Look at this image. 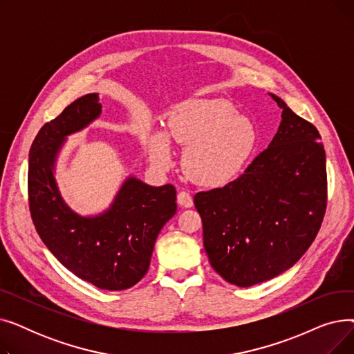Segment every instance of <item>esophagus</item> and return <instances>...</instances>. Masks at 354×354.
Wrapping results in <instances>:
<instances>
[{
    "label": "esophagus",
    "mask_w": 354,
    "mask_h": 354,
    "mask_svg": "<svg viewBox=\"0 0 354 354\" xmlns=\"http://www.w3.org/2000/svg\"><path fill=\"white\" fill-rule=\"evenodd\" d=\"M178 203L182 208H191V207H194V199H192L189 192L180 191L178 194Z\"/></svg>",
    "instance_id": "obj_1"
}]
</instances>
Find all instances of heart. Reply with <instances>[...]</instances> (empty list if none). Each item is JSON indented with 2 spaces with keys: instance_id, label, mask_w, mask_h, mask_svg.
Returning a JSON list of instances; mask_svg holds the SVG:
<instances>
[{
  "instance_id": "obj_1",
  "label": "heart",
  "mask_w": 354,
  "mask_h": 354,
  "mask_svg": "<svg viewBox=\"0 0 354 354\" xmlns=\"http://www.w3.org/2000/svg\"><path fill=\"white\" fill-rule=\"evenodd\" d=\"M169 136L187 149L183 171L203 187H221L232 180L245 166L258 143L254 123L236 115L224 99H196L179 104L167 123V135L153 130L147 138L152 163L167 167L172 162Z\"/></svg>"
}]
</instances>
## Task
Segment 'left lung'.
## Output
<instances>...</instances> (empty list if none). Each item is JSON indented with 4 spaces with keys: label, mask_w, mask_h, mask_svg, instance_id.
I'll list each match as a JSON object with an SVG mask.
<instances>
[{
    "label": "left lung",
    "mask_w": 354,
    "mask_h": 354,
    "mask_svg": "<svg viewBox=\"0 0 354 354\" xmlns=\"http://www.w3.org/2000/svg\"><path fill=\"white\" fill-rule=\"evenodd\" d=\"M283 109L270 146L225 187L194 196L212 268L238 287L292 267L313 244L327 208L326 152L313 123Z\"/></svg>",
    "instance_id": "obj_1"
}]
</instances>
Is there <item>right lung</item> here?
Returning <instances> with one entry per match:
<instances>
[{"instance_id": "obj_1", "label": "right lung", "mask_w": 354, "mask_h": 354, "mask_svg": "<svg viewBox=\"0 0 354 354\" xmlns=\"http://www.w3.org/2000/svg\"><path fill=\"white\" fill-rule=\"evenodd\" d=\"M96 93L67 106L37 133L28 160V205L34 227L51 254L74 275L100 290L133 287L147 272L155 241L176 212V189L129 178L104 214L84 218L62 199L53 176L66 136L102 111Z\"/></svg>"}]
</instances>
